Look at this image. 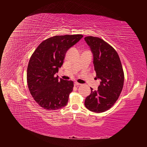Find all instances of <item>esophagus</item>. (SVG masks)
Here are the masks:
<instances>
[{"label": "esophagus", "mask_w": 147, "mask_h": 147, "mask_svg": "<svg viewBox=\"0 0 147 147\" xmlns=\"http://www.w3.org/2000/svg\"><path fill=\"white\" fill-rule=\"evenodd\" d=\"M80 83H78V82H75V83H74V85L75 86H79V85H80Z\"/></svg>", "instance_id": "34e87169"}]
</instances>
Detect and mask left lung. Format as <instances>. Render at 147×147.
I'll return each instance as SVG.
<instances>
[{"label":"left lung","mask_w":147,"mask_h":147,"mask_svg":"<svg viewBox=\"0 0 147 147\" xmlns=\"http://www.w3.org/2000/svg\"><path fill=\"white\" fill-rule=\"evenodd\" d=\"M93 54V64L96 78L100 80L97 91H92L84 101L91 112L102 113L115 104L121 94L124 84V72L121 61L115 49L100 38L84 37Z\"/></svg>","instance_id":"obj_1"}]
</instances>
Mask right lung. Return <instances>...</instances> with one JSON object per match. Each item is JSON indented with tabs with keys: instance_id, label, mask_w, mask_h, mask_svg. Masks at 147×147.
I'll list each match as a JSON object with an SVG mask.
<instances>
[{
	"instance_id": "obj_1",
	"label": "right lung",
	"mask_w": 147,
	"mask_h": 147,
	"mask_svg": "<svg viewBox=\"0 0 147 147\" xmlns=\"http://www.w3.org/2000/svg\"><path fill=\"white\" fill-rule=\"evenodd\" d=\"M83 36L55 35L43 41L31 56L27 69L30 94L45 110H56L67 104L74 82L55 77L63 65L66 52Z\"/></svg>"
}]
</instances>
